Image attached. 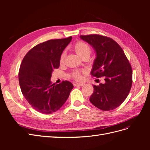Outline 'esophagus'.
Masks as SVG:
<instances>
[{
	"mask_svg": "<svg viewBox=\"0 0 150 150\" xmlns=\"http://www.w3.org/2000/svg\"><path fill=\"white\" fill-rule=\"evenodd\" d=\"M84 85H85L84 83H76V84H74V86H83Z\"/></svg>",
	"mask_w": 150,
	"mask_h": 150,
	"instance_id": "esophagus-1",
	"label": "esophagus"
}]
</instances>
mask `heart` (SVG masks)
<instances>
[{"instance_id": "obj_1", "label": "heart", "mask_w": 150, "mask_h": 150, "mask_svg": "<svg viewBox=\"0 0 150 150\" xmlns=\"http://www.w3.org/2000/svg\"><path fill=\"white\" fill-rule=\"evenodd\" d=\"M74 50L75 52L78 54V56L81 58H84L86 56H90L91 52V49L87 44L83 42H78L76 43L74 46ZM65 58V52H62L61 58H60V62L62 63L64 62ZM72 76L74 77L76 79L81 80L82 79V76L81 74V72L78 71H74L72 72Z\"/></svg>"}]
</instances>
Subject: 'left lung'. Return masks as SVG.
Masks as SVG:
<instances>
[{"instance_id": "left-lung-1", "label": "left lung", "mask_w": 150, "mask_h": 150, "mask_svg": "<svg viewBox=\"0 0 150 150\" xmlns=\"http://www.w3.org/2000/svg\"><path fill=\"white\" fill-rule=\"evenodd\" d=\"M96 52L91 74L104 77V83L93 85L89 101L103 111L120 106L128 96L132 86L133 72L126 56L119 44L112 39L100 35H80Z\"/></svg>"}]
</instances>
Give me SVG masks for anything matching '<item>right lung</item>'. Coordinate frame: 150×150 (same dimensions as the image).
Segmentation results:
<instances>
[{
	"mask_svg": "<svg viewBox=\"0 0 150 150\" xmlns=\"http://www.w3.org/2000/svg\"><path fill=\"white\" fill-rule=\"evenodd\" d=\"M72 40H49L38 44L27 53L20 66L19 82L25 99L34 110L42 114L57 111L69 97L73 85L69 81L52 84L54 69L60 66L61 54Z\"/></svg>",
	"mask_w": 150,
	"mask_h": 150,
	"instance_id": "1",
	"label": "right lung"
}]
</instances>
